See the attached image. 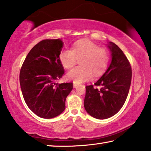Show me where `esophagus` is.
<instances>
[{"label": "esophagus", "mask_w": 151, "mask_h": 151, "mask_svg": "<svg viewBox=\"0 0 151 151\" xmlns=\"http://www.w3.org/2000/svg\"><path fill=\"white\" fill-rule=\"evenodd\" d=\"M78 86V85L77 84V83H73V87L74 88H76V87H77Z\"/></svg>", "instance_id": "1"}]
</instances>
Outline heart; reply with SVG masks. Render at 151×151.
Wrapping results in <instances>:
<instances>
[{"instance_id":"heart-1","label":"heart","mask_w":151,"mask_h":151,"mask_svg":"<svg viewBox=\"0 0 151 151\" xmlns=\"http://www.w3.org/2000/svg\"><path fill=\"white\" fill-rule=\"evenodd\" d=\"M81 59V66L75 67L67 73L68 79L76 83L90 80L92 76L101 75L107 68L109 53L103 48H100L88 40H79L73 44L72 50L65 49L59 55V60L65 68L74 66Z\"/></svg>"}]
</instances>
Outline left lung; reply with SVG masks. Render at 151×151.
Masks as SVG:
<instances>
[{
	"instance_id": "obj_1",
	"label": "left lung",
	"mask_w": 151,
	"mask_h": 151,
	"mask_svg": "<svg viewBox=\"0 0 151 151\" xmlns=\"http://www.w3.org/2000/svg\"><path fill=\"white\" fill-rule=\"evenodd\" d=\"M107 46L111 52V63L94 87H86L84 99L86 111L99 120L109 118L120 111L128 96L132 76L131 65L122 50L111 42ZM98 86L100 88H97Z\"/></svg>"
}]
</instances>
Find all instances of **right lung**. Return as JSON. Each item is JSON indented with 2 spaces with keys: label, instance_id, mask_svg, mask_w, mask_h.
Masks as SVG:
<instances>
[{
  "label": "right lung",
  "instance_id": "right-lung-1",
  "mask_svg": "<svg viewBox=\"0 0 151 151\" xmlns=\"http://www.w3.org/2000/svg\"><path fill=\"white\" fill-rule=\"evenodd\" d=\"M63 46L60 39L42 40L30 50L21 68L20 84L24 101L40 118L60 115L73 88V83H56L64 74L59 60Z\"/></svg>",
  "mask_w": 151,
  "mask_h": 151
}]
</instances>
